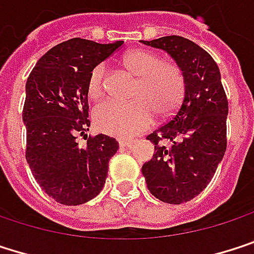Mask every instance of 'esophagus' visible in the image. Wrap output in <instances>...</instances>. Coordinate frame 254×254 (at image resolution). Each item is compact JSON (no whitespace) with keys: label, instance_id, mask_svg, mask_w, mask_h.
Returning <instances> with one entry per match:
<instances>
[{"label":"esophagus","instance_id":"esophagus-1","mask_svg":"<svg viewBox=\"0 0 254 254\" xmlns=\"http://www.w3.org/2000/svg\"><path fill=\"white\" fill-rule=\"evenodd\" d=\"M118 143H120L121 148H130V146L133 145V140H123V139H121Z\"/></svg>","mask_w":254,"mask_h":254}]
</instances>
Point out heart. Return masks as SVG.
Here are the masks:
<instances>
[{
  "mask_svg": "<svg viewBox=\"0 0 254 254\" xmlns=\"http://www.w3.org/2000/svg\"><path fill=\"white\" fill-rule=\"evenodd\" d=\"M123 64L137 76V85L128 103L105 102L94 111L99 130L117 137H130L148 128L155 117V109L167 115L178 108L185 94V76L178 64L163 62L149 50L137 49L123 58ZM105 67L97 64L88 75L87 93L91 100L102 99L105 93Z\"/></svg>",
  "mask_w": 254,
  "mask_h": 254,
  "instance_id": "heart-1",
  "label": "heart"
}]
</instances>
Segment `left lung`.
<instances>
[{
  "mask_svg": "<svg viewBox=\"0 0 254 254\" xmlns=\"http://www.w3.org/2000/svg\"><path fill=\"white\" fill-rule=\"evenodd\" d=\"M142 43L167 52L185 76L184 100L172 120L146 137L155 154L142 167L155 198L182 204L204 190L225 155L228 99L216 62L190 40L170 35Z\"/></svg>",
  "mask_w": 254,
  "mask_h": 254,
  "instance_id": "left-lung-1",
  "label": "left lung"
}]
</instances>
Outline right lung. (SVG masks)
<instances>
[{
  "label": "right lung",
  "instance_id": "add662e5",
  "mask_svg": "<svg viewBox=\"0 0 254 254\" xmlns=\"http://www.w3.org/2000/svg\"><path fill=\"white\" fill-rule=\"evenodd\" d=\"M121 46L123 41L67 40L49 50L26 81V161L43 190L64 205L99 195L118 151V142L106 134L88 136L85 148L77 146L76 137H87L90 127L88 75Z\"/></svg>",
  "mask_w": 254,
  "mask_h": 254
}]
</instances>
